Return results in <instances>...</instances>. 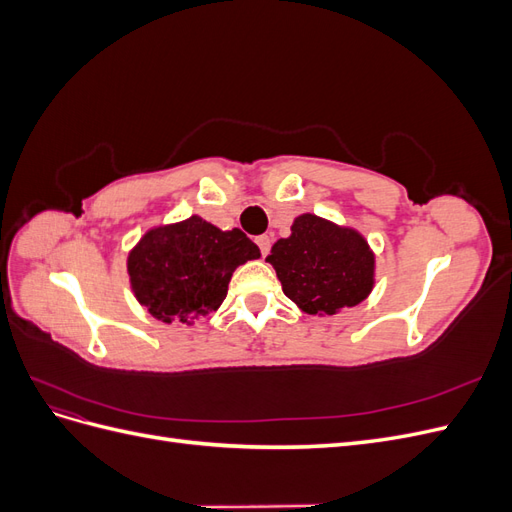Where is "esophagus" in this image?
Segmentation results:
<instances>
[{
	"instance_id": "1",
	"label": "esophagus",
	"mask_w": 512,
	"mask_h": 512,
	"mask_svg": "<svg viewBox=\"0 0 512 512\" xmlns=\"http://www.w3.org/2000/svg\"><path fill=\"white\" fill-rule=\"evenodd\" d=\"M256 243L260 247V254L267 256L269 250H271V237L269 235H260V237H256Z\"/></svg>"
}]
</instances>
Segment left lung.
Returning a JSON list of instances; mask_svg holds the SVG:
<instances>
[{
  "label": "left lung",
  "mask_w": 512,
  "mask_h": 512,
  "mask_svg": "<svg viewBox=\"0 0 512 512\" xmlns=\"http://www.w3.org/2000/svg\"><path fill=\"white\" fill-rule=\"evenodd\" d=\"M292 235L267 256L284 294L305 314H335L359 305L374 288V254L356 230L305 213Z\"/></svg>",
  "instance_id": "8db88e82"
}]
</instances>
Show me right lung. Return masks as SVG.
Here are the masks:
<instances>
[{"label": "right lung", "mask_w": 512, "mask_h": 512, "mask_svg": "<svg viewBox=\"0 0 512 512\" xmlns=\"http://www.w3.org/2000/svg\"><path fill=\"white\" fill-rule=\"evenodd\" d=\"M258 256V245L239 228L220 230L192 215L149 230L128 256V273L138 303L153 318L190 324L215 312L232 271Z\"/></svg>", "instance_id": "obj_1"}]
</instances>
